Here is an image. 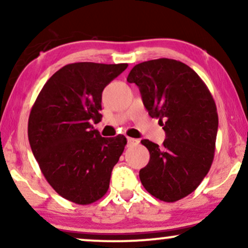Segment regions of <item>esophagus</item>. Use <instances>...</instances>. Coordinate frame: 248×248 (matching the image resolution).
Returning <instances> with one entry per match:
<instances>
[{
	"label": "esophagus",
	"mask_w": 248,
	"mask_h": 248,
	"mask_svg": "<svg viewBox=\"0 0 248 248\" xmlns=\"http://www.w3.org/2000/svg\"><path fill=\"white\" fill-rule=\"evenodd\" d=\"M127 142H128V146H136V144H139V140H136V139H132V138H127Z\"/></svg>",
	"instance_id": "1"
}]
</instances>
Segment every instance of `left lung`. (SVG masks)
I'll use <instances>...</instances> for the list:
<instances>
[{"mask_svg":"<svg viewBox=\"0 0 248 248\" xmlns=\"http://www.w3.org/2000/svg\"><path fill=\"white\" fill-rule=\"evenodd\" d=\"M140 88L152 118L166 132L162 147L142 140L150 154L140 170L142 186L160 201L173 203L195 191L215 157L218 130L216 102L205 82L184 62L160 58L135 65L127 78Z\"/></svg>","mask_w":248,"mask_h":248,"instance_id":"obj_1","label":"left lung"}]
</instances>
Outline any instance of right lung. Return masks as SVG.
<instances>
[{
    "instance_id": "1",
    "label": "right lung",
    "mask_w": 248,
    "mask_h": 248,
    "mask_svg": "<svg viewBox=\"0 0 248 248\" xmlns=\"http://www.w3.org/2000/svg\"><path fill=\"white\" fill-rule=\"evenodd\" d=\"M128 64L82 62L65 65L45 82L29 115L28 138L47 183L62 198L87 205L104 197L124 153V135L102 138L104 88Z\"/></svg>"
}]
</instances>
